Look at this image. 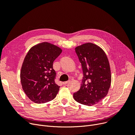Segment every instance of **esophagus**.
Returning a JSON list of instances; mask_svg holds the SVG:
<instances>
[{
  "mask_svg": "<svg viewBox=\"0 0 135 135\" xmlns=\"http://www.w3.org/2000/svg\"><path fill=\"white\" fill-rule=\"evenodd\" d=\"M69 82H70V81H65V82H62V84H63V85H66V84H68V83Z\"/></svg>",
  "mask_w": 135,
  "mask_h": 135,
  "instance_id": "esophagus-1",
  "label": "esophagus"
}]
</instances>
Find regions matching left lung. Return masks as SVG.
<instances>
[{
  "label": "left lung",
  "mask_w": 135,
  "mask_h": 135,
  "mask_svg": "<svg viewBox=\"0 0 135 135\" xmlns=\"http://www.w3.org/2000/svg\"><path fill=\"white\" fill-rule=\"evenodd\" d=\"M75 52L81 64L83 77L80 89L74 93V98L83 105H95L107 95L111 85L108 57L103 50L92 43L76 47Z\"/></svg>",
  "instance_id": "1"
}]
</instances>
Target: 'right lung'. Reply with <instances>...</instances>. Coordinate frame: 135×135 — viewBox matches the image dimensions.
I'll use <instances>...</instances> for the list:
<instances>
[{"instance_id":"right-lung-1","label":"right lung","mask_w":135,"mask_h":135,"mask_svg":"<svg viewBox=\"0 0 135 135\" xmlns=\"http://www.w3.org/2000/svg\"><path fill=\"white\" fill-rule=\"evenodd\" d=\"M62 52L59 47L43 42L32 47L26 55L20 72L22 89L28 98L36 103L54 99L60 86L55 82L54 61Z\"/></svg>"}]
</instances>
